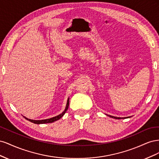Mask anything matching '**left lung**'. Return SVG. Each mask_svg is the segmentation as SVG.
<instances>
[{
    "label": "left lung",
    "mask_w": 159,
    "mask_h": 159,
    "mask_svg": "<svg viewBox=\"0 0 159 159\" xmlns=\"http://www.w3.org/2000/svg\"><path fill=\"white\" fill-rule=\"evenodd\" d=\"M107 116H109V117H111V118H114V119H125V118H129V117H114V116H111V115H107Z\"/></svg>",
    "instance_id": "1"
}]
</instances>
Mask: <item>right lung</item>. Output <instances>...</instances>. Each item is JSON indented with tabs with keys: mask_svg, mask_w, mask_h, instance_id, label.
<instances>
[{
	"mask_svg": "<svg viewBox=\"0 0 159 159\" xmlns=\"http://www.w3.org/2000/svg\"><path fill=\"white\" fill-rule=\"evenodd\" d=\"M69 100H70V98L68 99V100H67V103H66V108L64 109V111L63 112H62L61 113H60V115H57V116L56 117H52V118H50V119H43V120H33V119H28L27 117L23 116L24 117H25L26 119H27L28 121H29L33 123H35V124H44V123H53L54 122L56 121H57V120H59L60 118H61L62 117L64 116V115L66 113V112L67 111V110H68V107H69Z\"/></svg>",
	"mask_w": 159,
	"mask_h": 159,
	"instance_id": "obj_1",
	"label": "right lung"
}]
</instances>
